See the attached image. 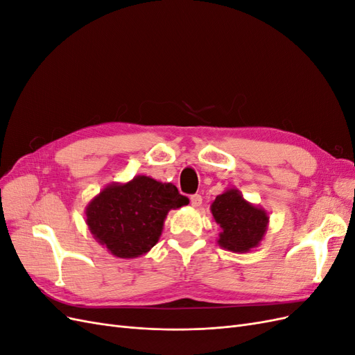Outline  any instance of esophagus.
<instances>
[{
    "label": "esophagus",
    "mask_w": 355,
    "mask_h": 355,
    "mask_svg": "<svg viewBox=\"0 0 355 355\" xmlns=\"http://www.w3.org/2000/svg\"><path fill=\"white\" fill-rule=\"evenodd\" d=\"M189 200H191V204H192V206H194V207H198L200 204L202 202V198H201L200 194H192V196L189 197Z\"/></svg>",
    "instance_id": "34e87169"
}]
</instances>
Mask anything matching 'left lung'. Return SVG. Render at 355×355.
Returning <instances> with one entry per match:
<instances>
[{
  "instance_id": "obj_1",
  "label": "left lung",
  "mask_w": 355,
  "mask_h": 355,
  "mask_svg": "<svg viewBox=\"0 0 355 355\" xmlns=\"http://www.w3.org/2000/svg\"><path fill=\"white\" fill-rule=\"evenodd\" d=\"M211 213L222 228L218 243L231 252H249L259 244L266 231V213L247 202L237 189L218 196L211 204Z\"/></svg>"
}]
</instances>
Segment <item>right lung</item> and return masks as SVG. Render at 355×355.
<instances>
[{
    "label": "right lung",
    "mask_w": 355,
    "mask_h": 355,
    "mask_svg": "<svg viewBox=\"0 0 355 355\" xmlns=\"http://www.w3.org/2000/svg\"><path fill=\"white\" fill-rule=\"evenodd\" d=\"M188 202L175 185L137 176L128 184L106 187L89 204L85 216L96 240L114 256L128 259L154 247L168 210Z\"/></svg>",
    "instance_id": "right-lung-1"
}]
</instances>
